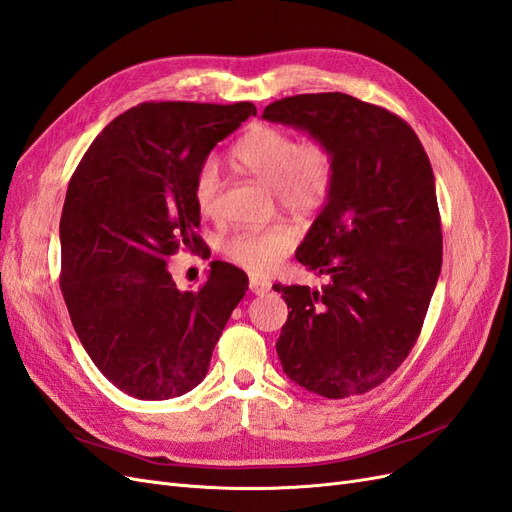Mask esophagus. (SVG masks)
Here are the masks:
<instances>
[{"mask_svg":"<svg viewBox=\"0 0 512 512\" xmlns=\"http://www.w3.org/2000/svg\"><path fill=\"white\" fill-rule=\"evenodd\" d=\"M250 290L254 294H267L271 290V282L262 280V277H250Z\"/></svg>","mask_w":512,"mask_h":512,"instance_id":"esophagus-1","label":"esophagus"}]
</instances>
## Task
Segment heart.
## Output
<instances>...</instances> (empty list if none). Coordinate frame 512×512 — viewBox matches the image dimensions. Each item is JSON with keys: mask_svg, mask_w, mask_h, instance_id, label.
<instances>
[{"mask_svg": "<svg viewBox=\"0 0 512 512\" xmlns=\"http://www.w3.org/2000/svg\"><path fill=\"white\" fill-rule=\"evenodd\" d=\"M230 158L245 173L271 185L273 196L294 215H312L327 205L337 177V158L324 138L299 141L288 130L256 126L232 145ZM218 166L205 162L192 185L194 205L203 215L218 207ZM294 243V232L286 224L239 230L222 243L224 256L254 273H267L280 262Z\"/></svg>", "mask_w": 512, "mask_h": 512, "instance_id": "heart-1", "label": "heart"}]
</instances>
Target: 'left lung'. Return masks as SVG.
<instances>
[{
    "instance_id": "left-lung-1",
    "label": "left lung",
    "mask_w": 512,
    "mask_h": 512,
    "mask_svg": "<svg viewBox=\"0 0 512 512\" xmlns=\"http://www.w3.org/2000/svg\"><path fill=\"white\" fill-rule=\"evenodd\" d=\"M262 119L327 141L337 177L297 260L327 275L320 292L273 286L288 305L277 339L286 376L344 399L406 361L442 269V224L427 153L408 123L339 91L269 104Z\"/></svg>"
}]
</instances>
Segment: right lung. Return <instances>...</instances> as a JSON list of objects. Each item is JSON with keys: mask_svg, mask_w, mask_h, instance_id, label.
<instances>
[{"mask_svg": "<svg viewBox=\"0 0 512 512\" xmlns=\"http://www.w3.org/2000/svg\"><path fill=\"white\" fill-rule=\"evenodd\" d=\"M256 115L252 102H143L96 136L68 183L59 284L83 348L117 389L170 399L203 382L247 275L213 260L181 292L166 265L198 250L192 185L211 149Z\"/></svg>", "mask_w": 512, "mask_h": 512, "instance_id": "1", "label": "right lung"}]
</instances>
